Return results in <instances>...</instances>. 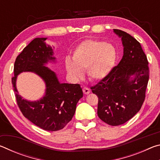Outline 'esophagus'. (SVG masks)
Masks as SVG:
<instances>
[{
    "label": "esophagus",
    "mask_w": 160,
    "mask_h": 160,
    "mask_svg": "<svg viewBox=\"0 0 160 160\" xmlns=\"http://www.w3.org/2000/svg\"><path fill=\"white\" fill-rule=\"evenodd\" d=\"M82 90H83V92H84V94H90V92H91V90H90V89L88 88H86V87H85V88H83Z\"/></svg>",
    "instance_id": "34e87169"
}]
</instances>
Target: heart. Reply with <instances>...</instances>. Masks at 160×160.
I'll use <instances>...</instances> for the list:
<instances>
[{"instance_id":"b5f03b06","label":"heart","mask_w":160,"mask_h":160,"mask_svg":"<svg viewBox=\"0 0 160 160\" xmlns=\"http://www.w3.org/2000/svg\"><path fill=\"white\" fill-rule=\"evenodd\" d=\"M116 52L113 46L104 41L87 39L74 50L72 61L68 58L66 68L72 79L80 80L87 70L89 78L99 81L106 78L115 65Z\"/></svg>"}]
</instances>
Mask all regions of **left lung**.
Returning a JSON list of instances; mask_svg holds the SVG:
<instances>
[{
    "label": "left lung",
    "mask_w": 160,
    "mask_h": 160,
    "mask_svg": "<svg viewBox=\"0 0 160 160\" xmlns=\"http://www.w3.org/2000/svg\"><path fill=\"white\" fill-rule=\"evenodd\" d=\"M113 32L122 42V59L91 89L99 98V118L110 126H119L133 117L141 108L149 80V68L140 43L122 30L114 29Z\"/></svg>",
    "instance_id": "1"
}]
</instances>
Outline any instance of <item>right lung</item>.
Segmentation results:
<instances>
[{
  "instance_id": "add662e5",
  "label": "right lung",
  "mask_w": 160,
  "mask_h": 160,
  "mask_svg": "<svg viewBox=\"0 0 160 160\" xmlns=\"http://www.w3.org/2000/svg\"><path fill=\"white\" fill-rule=\"evenodd\" d=\"M47 39L35 38L18 56L12 84L18 107L25 117L45 131H56L71 121L83 92L79 84L61 83L56 72L46 66L48 63H56L53 48L47 44ZM23 72H34L44 80L45 94L39 100L29 101L18 94L16 82L17 75Z\"/></svg>"
}]
</instances>
